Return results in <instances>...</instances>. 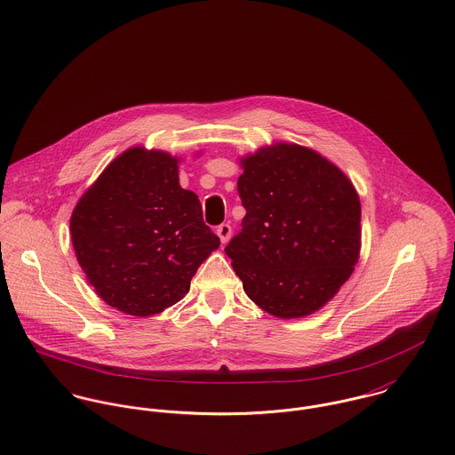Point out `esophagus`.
I'll list each match as a JSON object with an SVG mask.
<instances>
[{
    "instance_id": "esophagus-1",
    "label": "esophagus",
    "mask_w": 455,
    "mask_h": 455,
    "mask_svg": "<svg viewBox=\"0 0 455 455\" xmlns=\"http://www.w3.org/2000/svg\"><path fill=\"white\" fill-rule=\"evenodd\" d=\"M217 236H219L220 242L226 245V243L229 242V238H231V226H229V224H220V226L217 228Z\"/></svg>"
}]
</instances>
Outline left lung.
<instances>
[{
    "mask_svg": "<svg viewBox=\"0 0 455 455\" xmlns=\"http://www.w3.org/2000/svg\"><path fill=\"white\" fill-rule=\"evenodd\" d=\"M247 215L226 254L247 296L278 319L321 310L350 278L361 252V201L319 152L273 143L240 159Z\"/></svg>",
    "mask_w": 455,
    "mask_h": 455,
    "instance_id": "1",
    "label": "left lung"
}]
</instances>
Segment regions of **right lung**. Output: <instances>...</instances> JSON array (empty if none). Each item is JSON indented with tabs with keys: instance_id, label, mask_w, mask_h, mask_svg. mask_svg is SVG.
<instances>
[{
	"instance_id": "1",
	"label": "right lung",
	"mask_w": 455,
	"mask_h": 455,
	"mask_svg": "<svg viewBox=\"0 0 455 455\" xmlns=\"http://www.w3.org/2000/svg\"><path fill=\"white\" fill-rule=\"evenodd\" d=\"M179 157L131 147L82 195L69 219L76 260L96 294L134 317L179 303L220 240L197 196L179 182Z\"/></svg>"
}]
</instances>
